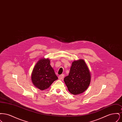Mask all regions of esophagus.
Masks as SVG:
<instances>
[{
	"label": "esophagus",
	"mask_w": 122,
	"mask_h": 122,
	"mask_svg": "<svg viewBox=\"0 0 122 122\" xmlns=\"http://www.w3.org/2000/svg\"><path fill=\"white\" fill-rule=\"evenodd\" d=\"M64 74H62V75H60V76H58V79L59 80H63L64 79Z\"/></svg>",
	"instance_id": "esophagus-1"
}]
</instances>
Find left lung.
Masks as SVG:
<instances>
[{
    "instance_id": "1",
    "label": "left lung",
    "mask_w": 122,
    "mask_h": 122,
    "mask_svg": "<svg viewBox=\"0 0 122 122\" xmlns=\"http://www.w3.org/2000/svg\"><path fill=\"white\" fill-rule=\"evenodd\" d=\"M91 75L87 64L83 59L72 62L69 76L64 78V81L70 93L78 95L84 92L89 87Z\"/></svg>"
}]
</instances>
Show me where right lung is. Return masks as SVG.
<instances>
[{
    "label": "right lung",
    "instance_id": "add662e5",
    "mask_svg": "<svg viewBox=\"0 0 122 122\" xmlns=\"http://www.w3.org/2000/svg\"><path fill=\"white\" fill-rule=\"evenodd\" d=\"M48 58H41L36 63L31 73V81L34 86L40 90L50 87L52 83L58 79Z\"/></svg>",
    "mask_w": 122,
    "mask_h": 122
}]
</instances>
